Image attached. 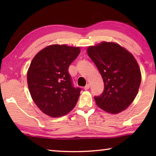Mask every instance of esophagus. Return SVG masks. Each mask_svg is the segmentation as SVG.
<instances>
[{
    "label": "esophagus",
    "instance_id": "1",
    "mask_svg": "<svg viewBox=\"0 0 156 156\" xmlns=\"http://www.w3.org/2000/svg\"><path fill=\"white\" fill-rule=\"evenodd\" d=\"M89 87H90V84H87L86 85H85V87H84V89H85V90H87V89H89Z\"/></svg>",
    "mask_w": 156,
    "mask_h": 156
}]
</instances>
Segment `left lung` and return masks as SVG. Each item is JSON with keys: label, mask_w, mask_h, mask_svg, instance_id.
I'll return each instance as SVG.
<instances>
[{"label": "left lung", "mask_w": 156, "mask_h": 156, "mask_svg": "<svg viewBox=\"0 0 156 156\" xmlns=\"http://www.w3.org/2000/svg\"><path fill=\"white\" fill-rule=\"evenodd\" d=\"M87 51L104 82L103 92L94 97L97 106L114 114L125 110L135 99L141 83L135 58L120 44L111 42L89 47Z\"/></svg>", "instance_id": "left-lung-1"}]
</instances>
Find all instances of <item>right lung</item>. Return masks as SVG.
Instances as JSON below:
<instances>
[{
    "label": "right lung",
    "mask_w": 156,
    "mask_h": 156,
    "mask_svg": "<svg viewBox=\"0 0 156 156\" xmlns=\"http://www.w3.org/2000/svg\"><path fill=\"white\" fill-rule=\"evenodd\" d=\"M80 47L52 44L37 54L27 71L29 90L34 102L46 115L60 117L77 103L81 89L74 87L68 69Z\"/></svg>",
    "instance_id": "obj_1"
}]
</instances>
